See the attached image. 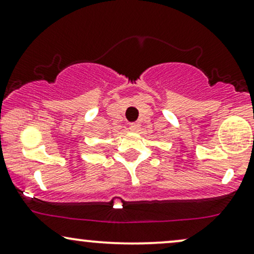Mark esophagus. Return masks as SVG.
Segmentation results:
<instances>
[{
    "mask_svg": "<svg viewBox=\"0 0 254 254\" xmlns=\"http://www.w3.org/2000/svg\"><path fill=\"white\" fill-rule=\"evenodd\" d=\"M139 124L138 123H130V130L131 131H138Z\"/></svg>",
    "mask_w": 254,
    "mask_h": 254,
    "instance_id": "esophagus-1",
    "label": "esophagus"
}]
</instances>
